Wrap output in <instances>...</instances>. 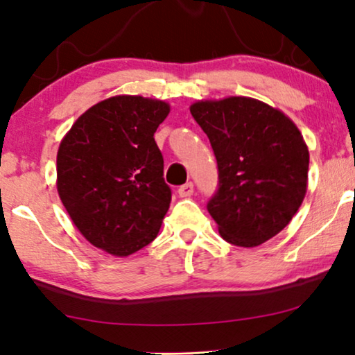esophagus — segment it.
<instances>
[{
    "label": "esophagus",
    "instance_id": "34e87169",
    "mask_svg": "<svg viewBox=\"0 0 355 355\" xmlns=\"http://www.w3.org/2000/svg\"><path fill=\"white\" fill-rule=\"evenodd\" d=\"M178 193H179V197H191L193 193V184L192 182L184 184V186L178 189Z\"/></svg>",
    "mask_w": 355,
    "mask_h": 355
}]
</instances>
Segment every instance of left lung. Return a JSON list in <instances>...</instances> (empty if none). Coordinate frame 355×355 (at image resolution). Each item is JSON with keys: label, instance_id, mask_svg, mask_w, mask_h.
Masks as SVG:
<instances>
[{"label": "left lung", "instance_id": "1", "mask_svg": "<svg viewBox=\"0 0 355 355\" xmlns=\"http://www.w3.org/2000/svg\"><path fill=\"white\" fill-rule=\"evenodd\" d=\"M191 113L210 139L220 189L208 202L221 237L257 247L289 225L309 184L307 144L283 111L250 96L198 100Z\"/></svg>", "mask_w": 355, "mask_h": 355}]
</instances>
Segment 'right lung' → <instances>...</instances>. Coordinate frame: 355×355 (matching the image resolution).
I'll return each instance as SVG.
<instances>
[{"instance_id":"obj_1","label":"right lung","mask_w":355,"mask_h":355,"mask_svg":"<svg viewBox=\"0 0 355 355\" xmlns=\"http://www.w3.org/2000/svg\"><path fill=\"white\" fill-rule=\"evenodd\" d=\"M166 101L116 95L82 113L56 155V189L92 245L128 257L157 237L171 203L153 135Z\"/></svg>"}]
</instances>
